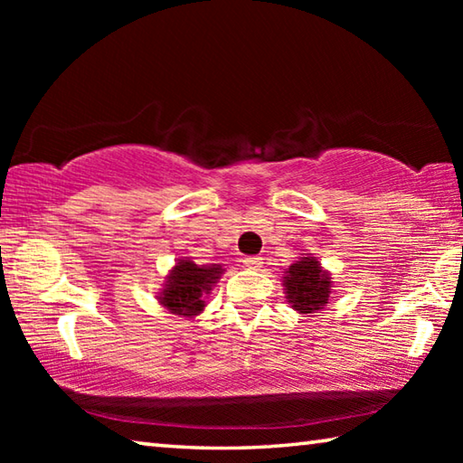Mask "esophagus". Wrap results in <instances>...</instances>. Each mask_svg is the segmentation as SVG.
I'll list each match as a JSON object with an SVG mask.
<instances>
[{"label": "esophagus", "instance_id": "obj_1", "mask_svg": "<svg viewBox=\"0 0 463 463\" xmlns=\"http://www.w3.org/2000/svg\"><path fill=\"white\" fill-rule=\"evenodd\" d=\"M261 263V257H245V260H242V265H245L247 269H260Z\"/></svg>", "mask_w": 463, "mask_h": 463}]
</instances>
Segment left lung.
Returning a JSON list of instances; mask_svg holds the SVG:
<instances>
[{"label": "left lung", "instance_id": "obj_1", "mask_svg": "<svg viewBox=\"0 0 463 463\" xmlns=\"http://www.w3.org/2000/svg\"><path fill=\"white\" fill-rule=\"evenodd\" d=\"M284 286L289 304L302 315H312L323 308L331 294V278L320 269L315 257H302L300 261L289 265Z\"/></svg>", "mask_w": 463, "mask_h": 463}]
</instances>
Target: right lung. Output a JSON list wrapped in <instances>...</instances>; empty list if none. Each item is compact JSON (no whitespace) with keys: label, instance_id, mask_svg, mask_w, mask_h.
Wrapping results in <instances>:
<instances>
[{"label":"right lung","instance_id":"right-lung-1","mask_svg":"<svg viewBox=\"0 0 463 463\" xmlns=\"http://www.w3.org/2000/svg\"><path fill=\"white\" fill-rule=\"evenodd\" d=\"M221 265H195L192 261H179L171 271L159 300L169 312L179 317H195L203 308L202 296L213 289V284L221 278Z\"/></svg>","mask_w":463,"mask_h":463}]
</instances>
